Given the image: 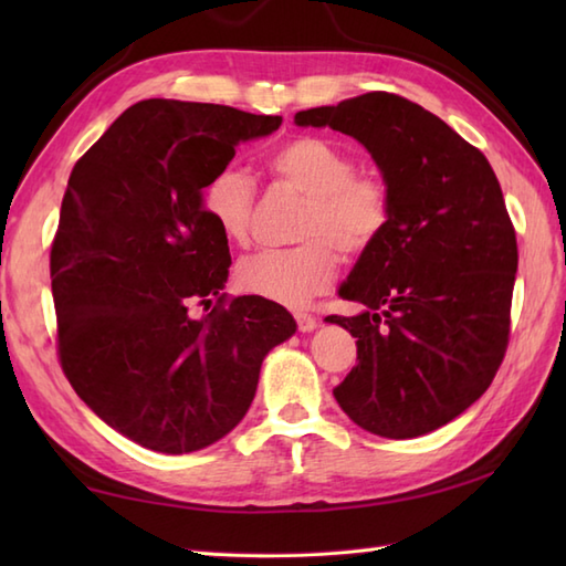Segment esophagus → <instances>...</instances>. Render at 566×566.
Returning a JSON list of instances; mask_svg holds the SVG:
<instances>
[{
	"instance_id": "34e87169",
	"label": "esophagus",
	"mask_w": 566,
	"mask_h": 566,
	"mask_svg": "<svg viewBox=\"0 0 566 566\" xmlns=\"http://www.w3.org/2000/svg\"><path fill=\"white\" fill-rule=\"evenodd\" d=\"M296 326H298V331H302V333H311V331L318 328V318L311 316V314H304V311H298V314H296Z\"/></svg>"
}]
</instances>
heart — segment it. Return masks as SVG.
<instances>
[{"mask_svg":"<svg viewBox=\"0 0 566 566\" xmlns=\"http://www.w3.org/2000/svg\"><path fill=\"white\" fill-rule=\"evenodd\" d=\"M270 170L308 199L296 226L302 245L262 250L238 262L235 284L284 306H304L338 276L343 255H363L387 231L391 203L384 179L355 172L353 155L333 140L306 136L284 143L270 158ZM255 185L240 167H221L201 191V209L228 243L250 235Z\"/></svg>","mask_w":566,"mask_h":566,"instance_id":"obj_1","label":"heart"}]
</instances>
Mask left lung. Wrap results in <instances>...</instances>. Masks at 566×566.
Wrapping results in <instances>:
<instances>
[{"label":"left lung","mask_w":566,"mask_h":566,"mask_svg":"<svg viewBox=\"0 0 566 566\" xmlns=\"http://www.w3.org/2000/svg\"><path fill=\"white\" fill-rule=\"evenodd\" d=\"M363 143L389 189L387 231L340 286L357 338L335 401L381 438H418L482 396L506 353L518 245L489 160L423 106L369 92L294 116Z\"/></svg>","instance_id":"1"}]
</instances>
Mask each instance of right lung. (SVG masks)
I'll return each mask as SVG.
<instances>
[{"instance_id":"right-lung-1","label":"right lung","mask_w":566,"mask_h":566,"mask_svg":"<svg viewBox=\"0 0 566 566\" xmlns=\"http://www.w3.org/2000/svg\"><path fill=\"white\" fill-rule=\"evenodd\" d=\"M282 116L146 99L72 167L51 250L65 377L106 426L143 448L185 454L228 436L255 399L262 359L296 333L284 306L223 302L228 240L201 209L235 146Z\"/></svg>"}]
</instances>
